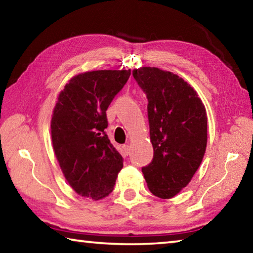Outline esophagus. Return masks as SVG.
I'll use <instances>...</instances> for the list:
<instances>
[{
	"mask_svg": "<svg viewBox=\"0 0 253 253\" xmlns=\"http://www.w3.org/2000/svg\"><path fill=\"white\" fill-rule=\"evenodd\" d=\"M123 148H124V152H125V155H128V154H129V151H130V147L128 146V145H124Z\"/></svg>",
	"mask_w": 253,
	"mask_h": 253,
	"instance_id": "obj_1",
	"label": "esophagus"
}]
</instances>
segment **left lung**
<instances>
[{"label":"left lung","mask_w":253,"mask_h":253,"mask_svg":"<svg viewBox=\"0 0 253 253\" xmlns=\"http://www.w3.org/2000/svg\"><path fill=\"white\" fill-rule=\"evenodd\" d=\"M146 93L153 160L142 168L152 193L170 199L191 182L208 140L207 110L186 81L169 71L143 67L132 71Z\"/></svg>","instance_id":"obj_1"}]
</instances>
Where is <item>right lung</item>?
<instances>
[{"label":"right lung","mask_w":253,"mask_h":253,"mask_svg":"<svg viewBox=\"0 0 253 253\" xmlns=\"http://www.w3.org/2000/svg\"><path fill=\"white\" fill-rule=\"evenodd\" d=\"M130 70H97L69 80L51 119L54 154L69 185L81 196L100 200L114 190L123 157L105 129L106 110Z\"/></svg>","instance_id":"1"}]
</instances>
